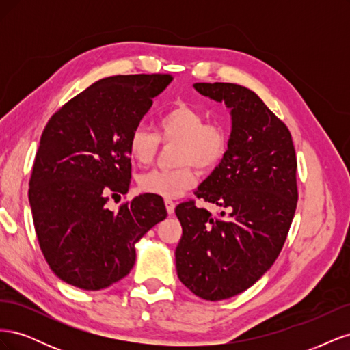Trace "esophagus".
Instances as JSON below:
<instances>
[{
  "mask_svg": "<svg viewBox=\"0 0 350 350\" xmlns=\"http://www.w3.org/2000/svg\"><path fill=\"white\" fill-rule=\"evenodd\" d=\"M165 206H166L167 213H169V215H174V211H175V201L166 198V200H165Z\"/></svg>",
  "mask_w": 350,
  "mask_h": 350,
  "instance_id": "34e87169",
  "label": "esophagus"
}]
</instances>
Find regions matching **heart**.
<instances>
[{"label":"heart","mask_w":350,"mask_h":350,"mask_svg":"<svg viewBox=\"0 0 350 350\" xmlns=\"http://www.w3.org/2000/svg\"><path fill=\"white\" fill-rule=\"evenodd\" d=\"M171 169H154L140 176L139 187L143 193L174 198L197 183L194 165L201 171H210L224 159L228 137L217 122H204V115L187 103H176L167 109L156 125V134L144 126H137L129 137V153L133 161L149 165L159 144L175 143Z\"/></svg>","instance_id":"heart-1"}]
</instances>
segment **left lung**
I'll return each instance as SVG.
<instances>
[{
	"mask_svg": "<svg viewBox=\"0 0 350 350\" xmlns=\"http://www.w3.org/2000/svg\"><path fill=\"white\" fill-rule=\"evenodd\" d=\"M194 89L230 109L228 150L196 193L229 213L213 217L194 200L178 204L175 262L194 295L221 301L248 289L279 257L298 203V163L288 126L252 90L234 83Z\"/></svg>",
	"mask_w": 350,
	"mask_h": 350,
	"instance_id": "obj_1",
	"label": "left lung"
}]
</instances>
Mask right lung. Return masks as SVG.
I'll return each mask as SVG.
<instances>
[{"mask_svg":"<svg viewBox=\"0 0 350 350\" xmlns=\"http://www.w3.org/2000/svg\"><path fill=\"white\" fill-rule=\"evenodd\" d=\"M172 76L135 74L93 83L51 116L29 181V203L51 270L84 291L105 289L129 274L135 242L166 217L163 200L126 194L131 179L129 137Z\"/></svg>","mask_w":350,"mask_h":350,"instance_id":"obj_1","label":"right lung"}]
</instances>
